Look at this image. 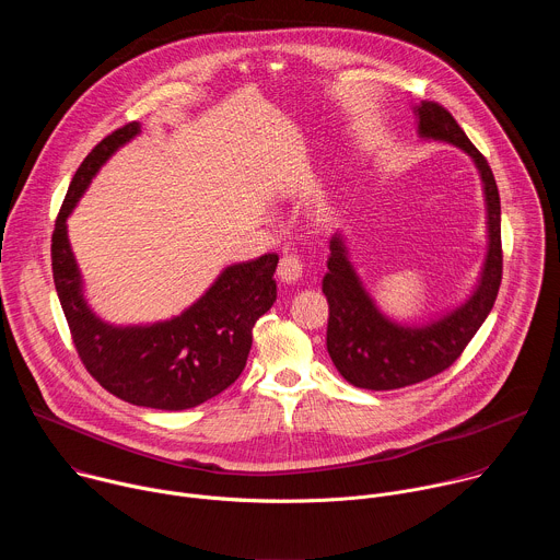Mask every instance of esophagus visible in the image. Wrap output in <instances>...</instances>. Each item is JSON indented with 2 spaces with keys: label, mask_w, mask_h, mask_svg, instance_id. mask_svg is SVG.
Segmentation results:
<instances>
[{
  "label": "esophagus",
  "mask_w": 560,
  "mask_h": 560,
  "mask_svg": "<svg viewBox=\"0 0 560 560\" xmlns=\"http://www.w3.org/2000/svg\"><path fill=\"white\" fill-rule=\"evenodd\" d=\"M277 275H279V279L285 281V283L299 281L301 275H303V264H301V259L294 257V255H283L281 261H279Z\"/></svg>",
  "instance_id": "obj_1"
}]
</instances>
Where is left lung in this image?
Returning a JSON list of instances; mask_svg holds the SVG:
<instances>
[{
    "instance_id": "obj_1",
    "label": "left lung",
    "mask_w": 560,
    "mask_h": 560,
    "mask_svg": "<svg viewBox=\"0 0 560 560\" xmlns=\"http://www.w3.org/2000/svg\"><path fill=\"white\" fill-rule=\"evenodd\" d=\"M423 139L465 150L481 173L488 203V257L471 296L428 326H401L378 312L357 277L341 236H332L324 294L330 305L328 352L339 374L363 389H396L447 370L488 318L503 279L501 197L488 159L474 148L456 119L436 102L415 108Z\"/></svg>"
}]
</instances>
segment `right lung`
<instances>
[{"mask_svg":"<svg viewBox=\"0 0 560 560\" xmlns=\"http://www.w3.org/2000/svg\"><path fill=\"white\" fill-rule=\"evenodd\" d=\"M139 135L130 121L104 137L77 168L52 230V279L74 350L91 376L132 406L188 410L230 387L244 372L253 328L277 301L275 253L228 266L208 292L171 322L110 326L89 307L66 219L108 156Z\"/></svg>","mask_w":560,"mask_h":560,"instance_id":"right-lung-1","label":"right lung"}]
</instances>
